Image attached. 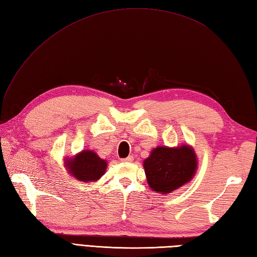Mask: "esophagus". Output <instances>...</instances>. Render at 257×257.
<instances>
[{
    "label": "esophagus",
    "instance_id": "34e87169",
    "mask_svg": "<svg viewBox=\"0 0 257 257\" xmlns=\"http://www.w3.org/2000/svg\"><path fill=\"white\" fill-rule=\"evenodd\" d=\"M121 161L126 162V163H131L134 161V156H128V157H126V159H122Z\"/></svg>",
    "mask_w": 257,
    "mask_h": 257
}]
</instances>
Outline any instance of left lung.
Wrapping results in <instances>:
<instances>
[{
	"instance_id": "1",
	"label": "left lung",
	"mask_w": 257,
	"mask_h": 257,
	"mask_svg": "<svg viewBox=\"0 0 257 257\" xmlns=\"http://www.w3.org/2000/svg\"><path fill=\"white\" fill-rule=\"evenodd\" d=\"M143 168L149 187L156 193L169 194L193 179L197 156L187 143L174 148L157 147L143 161Z\"/></svg>"
}]
</instances>
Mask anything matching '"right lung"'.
<instances>
[{"label":"right lung","mask_w":257,"mask_h":257,"mask_svg":"<svg viewBox=\"0 0 257 257\" xmlns=\"http://www.w3.org/2000/svg\"><path fill=\"white\" fill-rule=\"evenodd\" d=\"M64 166L72 178L81 182H94L106 172L107 161L91 150H82L72 157H65Z\"/></svg>","instance_id":"right-lung-1"}]
</instances>
